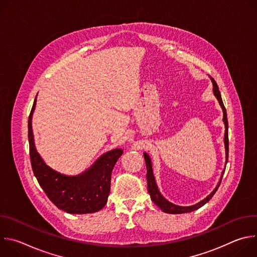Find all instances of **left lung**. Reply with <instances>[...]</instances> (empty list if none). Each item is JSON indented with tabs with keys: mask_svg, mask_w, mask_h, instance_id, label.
Masks as SVG:
<instances>
[{
	"mask_svg": "<svg viewBox=\"0 0 257 257\" xmlns=\"http://www.w3.org/2000/svg\"><path fill=\"white\" fill-rule=\"evenodd\" d=\"M211 81H212V84H213V93L214 95L216 96L219 104H221L222 108H223V112H224V123H225V127H226V131H225V149H226V165L228 163V157H229V137H228V119H227V111H226V107L224 105V102H223V99H222V96H221V92H219L218 90V86L216 84V82L211 78ZM144 156V160H145V165H146V171H148V173H146V179H148V190H149V193L151 195V198L152 200L165 212L167 213H184V212H190V211H193L195 209H198L199 207H201L202 205H204L207 201L210 200V198L213 196V194L215 193V191L217 190V188L219 187V184H221L222 182V179H223V175L225 173V171L223 172L222 174V177H221V180H219L217 186L215 187V189L205 198L203 199L202 201L198 202L197 204L195 205H191V206H179V205H175L171 202H169L167 199H165L163 197V195L160 193L159 189H158V186H157V183H156V180H155V176H154V173H153V167H152V162H151V159L149 157L148 154H143ZM226 169V168H225Z\"/></svg>",
	"mask_w": 257,
	"mask_h": 257,
	"instance_id": "obj_1",
	"label": "left lung"
}]
</instances>
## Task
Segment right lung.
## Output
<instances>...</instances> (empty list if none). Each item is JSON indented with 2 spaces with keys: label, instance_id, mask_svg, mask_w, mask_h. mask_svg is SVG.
<instances>
[{
  "label": "right lung",
  "instance_id": "add662e5",
  "mask_svg": "<svg viewBox=\"0 0 257 257\" xmlns=\"http://www.w3.org/2000/svg\"><path fill=\"white\" fill-rule=\"evenodd\" d=\"M35 102L36 98L28 118V141L31 167L39 184L50 200L66 212L81 214L100 210L107 201L112 171L123 151L116 149L104 154L89 170L79 176L68 177L57 173L44 163L35 150L31 128Z\"/></svg>",
  "mask_w": 257,
  "mask_h": 257
}]
</instances>
